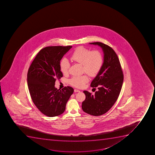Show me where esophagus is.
Returning a JSON list of instances; mask_svg holds the SVG:
<instances>
[{
  "label": "esophagus",
  "mask_w": 155,
  "mask_h": 155,
  "mask_svg": "<svg viewBox=\"0 0 155 155\" xmlns=\"http://www.w3.org/2000/svg\"><path fill=\"white\" fill-rule=\"evenodd\" d=\"M80 91L78 89H74V92H80Z\"/></svg>",
  "instance_id": "esophagus-1"
}]
</instances>
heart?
I'll use <instances>...</instances> for the list:
<instances>
[{
  "label": "heart",
  "instance_id": "obj_1",
  "mask_svg": "<svg viewBox=\"0 0 155 155\" xmlns=\"http://www.w3.org/2000/svg\"><path fill=\"white\" fill-rule=\"evenodd\" d=\"M70 60L75 63H79L83 66V70L91 76L94 77L100 72L104 64L103 54L98 50L91 51L80 46L77 48L70 56ZM70 63L64 58L60 63V69L63 74L69 73ZM89 81L87 75L74 76L70 80V83L75 87L82 88Z\"/></svg>",
  "mask_w": 155,
  "mask_h": 155
}]
</instances>
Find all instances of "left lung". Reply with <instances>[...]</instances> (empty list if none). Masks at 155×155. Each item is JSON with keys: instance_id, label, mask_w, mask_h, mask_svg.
<instances>
[{"instance_id": "8db88e82", "label": "left lung", "mask_w": 155, "mask_h": 155, "mask_svg": "<svg viewBox=\"0 0 155 155\" xmlns=\"http://www.w3.org/2000/svg\"><path fill=\"white\" fill-rule=\"evenodd\" d=\"M101 46L104 53V61L100 72L91 83L92 87H97L94 95L84 91L85 100L82 104L84 112L94 116L106 113L117 101L121 91L124 75L118 55L110 46L95 42L90 43Z\"/></svg>"}]
</instances>
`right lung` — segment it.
Returning a JSON list of instances; mask_svg holds the SVG:
<instances>
[{"instance_id": "1", "label": "right lung", "mask_w": 155, "mask_h": 155, "mask_svg": "<svg viewBox=\"0 0 155 155\" xmlns=\"http://www.w3.org/2000/svg\"><path fill=\"white\" fill-rule=\"evenodd\" d=\"M72 46H47L41 49L31 63L27 82L33 102L42 113L49 117L64 112L66 104L73 94L70 86L58 89L55 81L63 76L60 61Z\"/></svg>"}]
</instances>
